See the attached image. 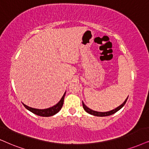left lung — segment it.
<instances>
[{
    "instance_id": "left-lung-1",
    "label": "left lung",
    "mask_w": 149,
    "mask_h": 149,
    "mask_svg": "<svg viewBox=\"0 0 149 149\" xmlns=\"http://www.w3.org/2000/svg\"><path fill=\"white\" fill-rule=\"evenodd\" d=\"M128 97H129V96L127 97V98L125 100V102H124L122 103V104H120L119 107H118L116 109H113V110H111V111H107V112H99V111H95L92 110V109H89V108H88V107H86V105L84 104V103L83 102H82V106H83V108H84V111H85L86 112H87L88 113H89V114H91V115H93V116H98V117L109 116H111V115L114 114L115 113H116L117 111H119L120 109H121L122 107H124V105L126 104V102H127V100Z\"/></svg>"
}]
</instances>
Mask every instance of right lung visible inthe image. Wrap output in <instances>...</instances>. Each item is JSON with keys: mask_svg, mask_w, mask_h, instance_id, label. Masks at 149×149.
<instances>
[{"mask_svg": "<svg viewBox=\"0 0 149 149\" xmlns=\"http://www.w3.org/2000/svg\"><path fill=\"white\" fill-rule=\"evenodd\" d=\"M65 94H66V91L65 92V93H64L63 97H62L61 100L58 102L57 104L54 105V106L49 107V108H47V109H35V108H32V107H28L26 104H24V103H22V104L24 105V107H25L27 110H29V111L32 112L33 113L37 115V116H42V117L52 116L59 112L62 107H63V103H64V98H65Z\"/></svg>", "mask_w": 149, "mask_h": 149, "instance_id": "add662e5", "label": "right lung"}]
</instances>
